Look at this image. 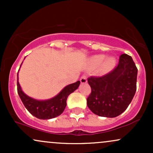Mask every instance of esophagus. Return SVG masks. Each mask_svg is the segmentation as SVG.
I'll return each mask as SVG.
<instances>
[{
    "label": "esophagus",
    "instance_id": "34e87169",
    "mask_svg": "<svg viewBox=\"0 0 153 153\" xmlns=\"http://www.w3.org/2000/svg\"><path fill=\"white\" fill-rule=\"evenodd\" d=\"M80 81L81 83H85V82H87V77L85 75H83L80 78Z\"/></svg>",
    "mask_w": 153,
    "mask_h": 153
}]
</instances>
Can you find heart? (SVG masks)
<instances>
[{
    "mask_svg": "<svg viewBox=\"0 0 153 153\" xmlns=\"http://www.w3.org/2000/svg\"><path fill=\"white\" fill-rule=\"evenodd\" d=\"M91 65L93 68H98L100 66L99 71L101 74H106L114 68L116 59L114 57H109L106 58L103 54L94 55L90 59Z\"/></svg>",
    "mask_w": 153,
    "mask_h": 153,
    "instance_id": "heart-1",
    "label": "heart"
}]
</instances>
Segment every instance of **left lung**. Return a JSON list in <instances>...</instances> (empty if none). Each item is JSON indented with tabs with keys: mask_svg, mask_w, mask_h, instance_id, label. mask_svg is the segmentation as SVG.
<instances>
[{
	"mask_svg": "<svg viewBox=\"0 0 153 153\" xmlns=\"http://www.w3.org/2000/svg\"><path fill=\"white\" fill-rule=\"evenodd\" d=\"M137 68L131 56L121 54L114 70L100 77L91 76L88 82L91 93L87 105L95 114L113 118L127 108L137 89Z\"/></svg>",
	"mask_w": 153,
	"mask_h": 153,
	"instance_id": "left-lung-1",
	"label": "left lung"
}]
</instances>
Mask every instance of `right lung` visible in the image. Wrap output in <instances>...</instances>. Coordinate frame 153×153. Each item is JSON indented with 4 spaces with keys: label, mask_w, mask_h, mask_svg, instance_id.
<instances>
[{
    "label": "right lung",
    "mask_w": 153,
    "mask_h": 153,
    "mask_svg": "<svg viewBox=\"0 0 153 153\" xmlns=\"http://www.w3.org/2000/svg\"><path fill=\"white\" fill-rule=\"evenodd\" d=\"M80 83V81H77L67 85L52 99L39 101L29 97L23 92L19 85L17 73V91L19 97L29 113L40 119H50L60 115L65 108L68 96L78 88Z\"/></svg>",
    "instance_id": "obj_1"
}]
</instances>
